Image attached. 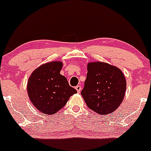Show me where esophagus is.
<instances>
[{"instance_id": "obj_1", "label": "esophagus", "mask_w": 151, "mask_h": 151, "mask_svg": "<svg viewBox=\"0 0 151 151\" xmlns=\"http://www.w3.org/2000/svg\"><path fill=\"white\" fill-rule=\"evenodd\" d=\"M76 89L77 90L78 93H80L81 91V86H76Z\"/></svg>"}]
</instances>
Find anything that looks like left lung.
Returning a JSON list of instances; mask_svg holds the SVG:
<instances>
[{"mask_svg": "<svg viewBox=\"0 0 151 151\" xmlns=\"http://www.w3.org/2000/svg\"><path fill=\"white\" fill-rule=\"evenodd\" d=\"M81 95L88 108L100 115L113 113L125 95L127 83L121 70L104 63H90Z\"/></svg>", "mask_w": 151, "mask_h": 151, "instance_id": "left-lung-1", "label": "left lung"}]
</instances>
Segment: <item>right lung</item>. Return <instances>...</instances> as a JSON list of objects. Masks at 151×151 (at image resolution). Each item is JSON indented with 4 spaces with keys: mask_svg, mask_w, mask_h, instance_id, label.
<instances>
[{
    "mask_svg": "<svg viewBox=\"0 0 151 151\" xmlns=\"http://www.w3.org/2000/svg\"><path fill=\"white\" fill-rule=\"evenodd\" d=\"M61 62L46 63L33 71L27 83V93L35 108L52 115L63 108L70 97L77 93L60 74Z\"/></svg>",
    "mask_w": 151,
    "mask_h": 151,
    "instance_id": "obj_1",
    "label": "right lung"
}]
</instances>
